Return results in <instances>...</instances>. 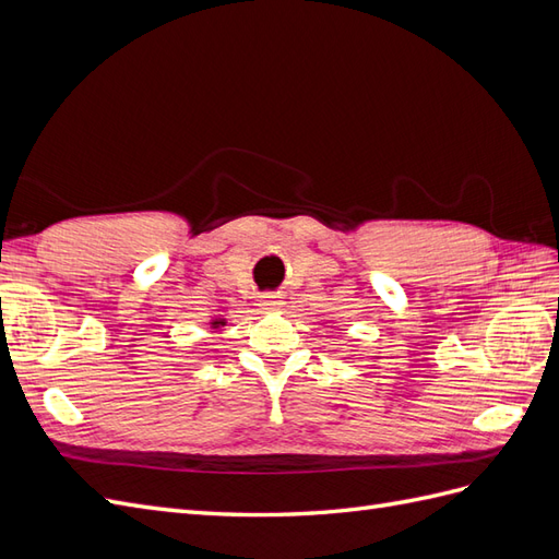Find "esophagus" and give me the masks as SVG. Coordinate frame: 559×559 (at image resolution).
<instances>
[{"label": "esophagus", "instance_id": "obj_1", "mask_svg": "<svg viewBox=\"0 0 559 559\" xmlns=\"http://www.w3.org/2000/svg\"><path fill=\"white\" fill-rule=\"evenodd\" d=\"M277 306H280L277 296H263V298H261V308H263V310H275Z\"/></svg>", "mask_w": 559, "mask_h": 559}]
</instances>
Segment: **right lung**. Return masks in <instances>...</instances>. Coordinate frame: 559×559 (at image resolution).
<instances>
[{"label": "right lung", "mask_w": 559, "mask_h": 559, "mask_svg": "<svg viewBox=\"0 0 559 559\" xmlns=\"http://www.w3.org/2000/svg\"><path fill=\"white\" fill-rule=\"evenodd\" d=\"M216 324H224V321H214V326H216Z\"/></svg>", "instance_id": "right-lung-1"}]
</instances>
